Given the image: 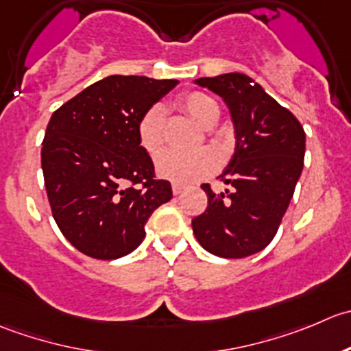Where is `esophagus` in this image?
<instances>
[{"instance_id": "esophagus-1", "label": "esophagus", "mask_w": 351, "mask_h": 351, "mask_svg": "<svg viewBox=\"0 0 351 351\" xmlns=\"http://www.w3.org/2000/svg\"><path fill=\"white\" fill-rule=\"evenodd\" d=\"M182 189H184V187H182V186H180V184H177V182H174V184H172V193H174V194H176V196H179V194H180V193H182Z\"/></svg>"}]
</instances>
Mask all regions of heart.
Here are the masks:
<instances>
[{"label": "heart", "mask_w": 351, "mask_h": 351, "mask_svg": "<svg viewBox=\"0 0 351 351\" xmlns=\"http://www.w3.org/2000/svg\"><path fill=\"white\" fill-rule=\"evenodd\" d=\"M184 112L203 128H211L218 121L220 107L210 95L201 92L187 93L180 100ZM165 110L164 107L155 106L145 112L138 124V138L140 145L155 157L160 154L165 141ZM217 167V157L210 150L177 152L167 150L157 158V172L165 179L179 184H189L210 174Z\"/></svg>", "instance_id": "1"}]
</instances>
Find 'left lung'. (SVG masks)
<instances>
[{"label":"left lung","instance_id":"8db88e82","mask_svg":"<svg viewBox=\"0 0 351 351\" xmlns=\"http://www.w3.org/2000/svg\"><path fill=\"white\" fill-rule=\"evenodd\" d=\"M227 104L235 150L218 176L232 191L203 184L208 208L193 232L208 252L239 259L263 251L276 235L304 169L305 133L289 109L242 73L194 80Z\"/></svg>","mask_w":351,"mask_h":351}]
</instances>
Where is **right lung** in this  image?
I'll list each match as a JSON object with an SVG mask.
<instances>
[{
    "label": "right lung",
    "instance_id": "add662e5",
    "mask_svg": "<svg viewBox=\"0 0 351 351\" xmlns=\"http://www.w3.org/2000/svg\"><path fill=\"white\" fill-rule=\"evenodd\" d=\"M177 83L107 76L51 116L40 152L47 197L59 230L83 254L117 259L133 252L150 215L172 199L171 182L154 179L138 124Z\"/></svg>",
    "mask_w": 351,
    "mask_h": 351
}]
</instances>
